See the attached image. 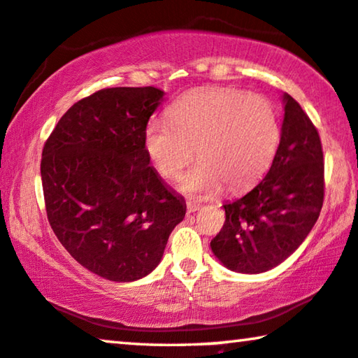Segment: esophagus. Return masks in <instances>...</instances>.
<instances>
[{"label": "esophagus", "mask_w": 358, "mask_h": 358, "mask_svg": "<svg viewBox=\"0 0 358 358\" xmlns=\"http://www.w3.org/2000/svg\"><path fill=\"white\" fill-rule=\"evenodd\" d=\"M201 208V204H196V203H191V201H186V210L188 213H196Z\"/></svg>", "instance_id": "esophagus-1"}]
</instances>
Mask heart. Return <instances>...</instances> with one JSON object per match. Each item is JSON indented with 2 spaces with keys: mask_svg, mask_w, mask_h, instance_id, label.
Here are the masks:
<instances>
[{
  "mask_svg": "<svg viewBox=\"0 0 358 358\" xmlns=\"http://www.w3.org/2000/svg\"><path fill=\"white\" fill-rule=\"evenodd\" d=\"M279 143L280 120L273 102L229 87L183 95L170 108V120H152L144 133L145 150L167 180L180 178L198 149L201 164L181 181L189 194L248 188L269 169Z\"/></svg>",
  "mask_w": 358,
  "mask_h": 358,
  "instance_id": "1",
  "label": "heart"
}]
</instances>
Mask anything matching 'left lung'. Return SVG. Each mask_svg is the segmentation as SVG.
I'll return each instance as SVG.
<instances>
[{"label": "left lung", "instance_id": "8db88e82", "mask_svg": "<svg viewBox=\"0 0 358 358\" xmlns=\"http://www.w3.org/2000/svg\"><path fill=\"white\" fill-rule=\"evenodd\" d=\"M282 136L273 165L243 198L224 204L225 222L210 241L220 263L258 274L289 258L320 217L324 160L318 129L285 94Z\"/></svg>", "mask_w": 358, "mask_h": 358}]
</instances>
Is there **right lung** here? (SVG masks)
<instances>
[{
	"label": "right lung",
	"instance_id": "obj_1",
	"mask_svg": "<svg viewBox=\"0 0 358 358\" xmlns=\"http://www.w3.org/2000/svg\"><path fill=\"white\" fill-rule=\"evenodd\" d=\"M164 92L100 89L59 118L45 141V209L59 243L100 278L129 282L162 259L186 204L150 167L144 133Z\"/></svg>",
	"mask_w": 358,
	"mask_h": 358
}]
</instances>
